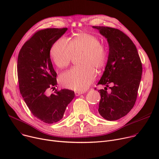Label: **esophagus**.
Returning a JSON list of instances; mask_svg holds the SVG:
<instances>
[{
    "label": "esophagus",
    "instance_id": "esophagus-1",
    "mask_svg": "<svg viewBox=\"0 0 159 159\" xmlns=\"http://www.w3.org/2000/svg\"><path fill=\"white\" fill-rule=\"evenodd\" d=\"M82 93H83L82 92H80V91H75V95H76V96H79V95H81Z\"/></svg>",
    "mask_w": 159,
    "mask_h": 159
}]
</instances>
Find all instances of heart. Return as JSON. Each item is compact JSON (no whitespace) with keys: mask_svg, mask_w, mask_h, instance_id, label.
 Here are the masks:
<instances>
[{"mask_svg":"<svg viewBox=\"0 0 159 159\" xmlns=\"http://www.w3.org/2000/svg\"><path fill=\"white\" fill-rule=\"evenodd\" d=\"M82 53L81 67H75L64 72L59 80L62 86L71 90L83 91L92 83L95 77L93 69L98 71L105 66L108 52L106 45L95 35L79 32L68 42L64 38L58 39L50 49V57L59 68L68 66L73 54Z\"/></svg>","mask_w":159,"mask_h":159,"instance_id":"1","label":"heart"}]
</instances>
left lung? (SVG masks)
<instances>
[{"mask_svg":"<svg viewBox=\"0 0 159 159\" xmlns=\"http://www.w3.org/2000/svg\"><path fill=\"white\" fill-rule=\"evenodd\" d=\"M93 28L107 39L110 48L105 70L97 84L106 86L98 90L101 98L98 111L104 119L116 120L126 115L135 104L143 65L135 45L124 33L110 27ZM110 84L113 86L107 93Z\"/></svg>","mask_w":159,"mask_h":159,"instance_id":"obj_1","label":"left lung"}]
</instances>
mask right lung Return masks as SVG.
<instances>
[{"label": "right lung", "instance_id": "right-lung-1", "mask_svg": "<svg viewBox=\"0 0 159 159\" xmlns=\"http://www.w3.org/2000/svg\"><path fill=\"white\" fill-rule=\"evenodd\" d=\"M68 28H46L36 31L21 48L17 60L20 94L31 113L43 122L61 120L75 96L72 90L49 89L57 86V73L50 58V49Z\"/></svg>", "mask_w": 159, "mask_h": 159}]
</instances>
